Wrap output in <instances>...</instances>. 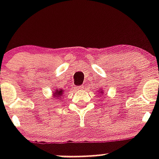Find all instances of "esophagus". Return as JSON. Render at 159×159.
Wrapping results in <instances>:
<instances>
[{"label": "esophagus", "instance_id": "1", "mask_svg": "<svg viewBox=\"0 0 159 159\" xmlns=\"http://www.w3.org/2000/svg\"><path fill=\"white\" fill-rule=\"evenodd\" d=\"M82 89H83V86H80V87H76V90H77V91H81V90Z\"/></svg>", "mask_w": 159, "mask_h": 159}]
</instances>
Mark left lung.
<instances>
[{"label": "left lung", "instance_id": "left-lung-1", "mask_svg": "<svg viewBox=\"0 0 159 159\" xmlns=\"http://www.w3.org/2000/svg\"><path fill=\"white\" fill-rule=\"evenodd\" d=\"M99 92H99V95H100V94H102V95L103 94V90H102V88H101V90H100Z\"/></svg>", "mask_w": 159, "mask_h": 159}]
</instances>
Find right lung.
<instances>
[{
	"label": "right lung",
	"instance_id": "1",
	"mask_svg": "<svg viewBox=\"0 0 159 159\" xmlns=\"http://www.w3.org/2000/svg\"><path fill=\"white\" fill-rule=\"evenodd\" d=\"M53 100H60L62 99L63 97V94H64V90L60 89V88H55L54 90H53Z\"/></svg>",
	"mask_w": 159,
	"mask_h": 159
}]
</instances>
